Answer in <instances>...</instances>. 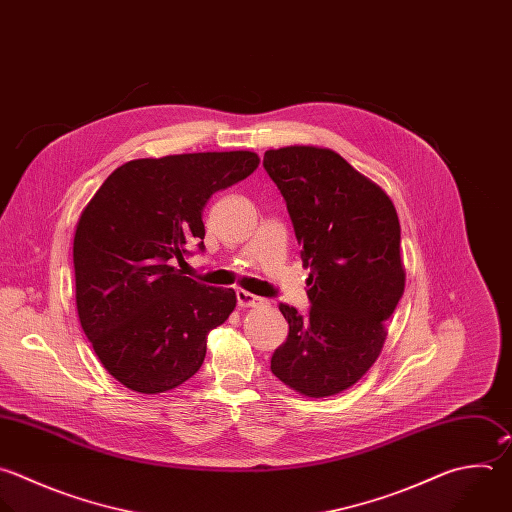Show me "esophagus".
I'll list each match as a JSON object with an SVG mask.
<instances>
[{"instance_id": "34e87169", "label": "esophagus", "mask_w": 512, "mask_h": 512, "mask_svg": "<svg viewBox=\"0 0 512 512\" xmlns=\"http://www.w3.org/2000/svg\"><path fill=\"white\" fill-rule=\"evenodd\" d=\"M263 303H265L263 297H257V295L247 293V291H243V289L237 291V305H239V307H259V305H263Z\"/></svg>"}]
</instances>
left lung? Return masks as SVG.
<instances>
[{
  "label": "left lung",
  "instance_id": "8db88e82",
  "mask_svg": "<svg viewBox=\"0 0 512 512\" xmlns=\"http://www.w3.org/2000/svg\"><path fill=\"white\" fill-rule=\"evenodd\" d=\"M303 267L309 309L279 303L289 323L271 372L309 398L354 386L378 360L404 293L400 223L390 197L337 152L317 146L267 150Z\"/></svg>",
  "mask_w": 512,
  "mask_h": 512
}]
</instances>
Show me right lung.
Segmentation results:
<instances>
[{"label": "right lung", "mask_w": 512, "mask_h": 512, "mask_svg": "<svg viewBox=\"0 0 512 512\" xmlns=\"http://www.w3.org/2000/svg\"><path fill=\"white\" fill-rule=\"evenodd\" d=\"M257 164L249 150L130 160L84 209L74 235L78 317L102 366L126 388L160 394L203 366L207 333L237 297L177 263L205 251L207 201Z\"/></svg>", "instance_id": "1"}]
</instances>
